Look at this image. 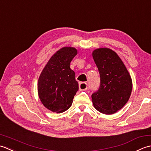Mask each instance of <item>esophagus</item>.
<instances>
[{
    "label": "esophagus",
    "mask_w": 151,
    "mask_h": 151,
    "mask_svg": "<svg viewBox=\"0 0 151 151\" xmlns=\"http://www.w3.org/2000/svg\"><path fill=\"white\" fill-rule=\"evenodd\" d=\"M87 83L86 82H81L79 84V91H85L87 89Z\"/></svg>",
    "instance_id": "34e87169"
}]
</instances>
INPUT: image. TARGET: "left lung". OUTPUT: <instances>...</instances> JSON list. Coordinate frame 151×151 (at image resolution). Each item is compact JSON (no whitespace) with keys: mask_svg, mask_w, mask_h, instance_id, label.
I'll use <instances>...</instances> for the list:
<instances>
[{"mask_svg":"<svg viewBox=\"0 0 151 151\" xmlns=\"http://www.w3.org/2000/svg\"><path fill=\"white\" fill-rule=\"evenodd\" d=\"M93 57L100 78L99 89L92 94L95 109L111 115L127 103L132 90L130 75L115 51L109 48L96 49Z\"/></svg>","mask_w":151,"mask_h":151,"instance_id":"left-lung-1","label":"left lung"}]
</instances>
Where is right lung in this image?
Wrapping results in <instances>:
<instances>
[{
    "mask_svg": "<svg viewBox=\"0 0 151 151\" xmlns=\"http://www.w3.org/2000/svg\"><path fill=\"white\" fill-rule=\"evenodd\" d=\"M77 53L74 47L60 49L50 58L39 77V98L51 111L60 113L69 109L78 91L75 72L70 67Z\"/></svg>",
    "mask_w": 151,
    "mask_h": 151,
    "instance_id": "right-lung-1",
    "label": "right lung"
}]
</instances>
